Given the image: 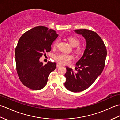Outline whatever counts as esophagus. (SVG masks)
Returning <instances> with one entry per match:
<instances>
[{
    "instance_id": "34e87169",
    "label": "esophagus",
    "mask_w": 120,
    "mask_h": 120,
    "mask_svg": "<svg viewBox=\"0 0 120 120\" xmlns=\"http://www.w3.org/2000/svg\"><path fill=\"white\" fill-rule=\"evenodd\" d=\"M61 66H62V65L60 64H59V63H57V68H60V67H61Z\"/></svg>"
}]
</instances>
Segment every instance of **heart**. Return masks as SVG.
Masks as SVG:
<instances>
[{
    "label": "heart",
    "mask_w": 120,
    "mask_h": 120,
    "mask_svg": "<svg viewBox=\"0 0 120 120\" xmlns=\"http://www.w3.org/2000/svg\"><path fill=\"white\" fill-rule=\"evenodd\" d=\"M68 40L69 44L72 46L74 47V52L75 54L77 56H80L83 54L84 51V48L83 46L79 45L80 43V40L78 37L75 36H69L68 38ZM58 42H59L58 40H56L53 43V46H56L58 45ZM54 59L58 63L62 64H66L73 59V57L71 55L59 54L55 56Z\"/></svg>",
    "instance_id": "b5f03b06"
}]
</instances>
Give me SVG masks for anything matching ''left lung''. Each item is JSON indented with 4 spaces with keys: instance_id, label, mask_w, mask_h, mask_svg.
<instances>
[{
    "instance_id": "obj_1",
    "label": "left lung",
    "mask_w": 120,
    "mask_h": 120,
    "mask_svg": "<svg viewBox=\"0 0 120 120\" xmlns=\"http://www.w3.org/2000/svg\"><path fill=\"white\" fill-rule=\"evenodd\" d=\"M75 31L85 38L86 48L83 56L76 63V72L66 67L64 85L69 91L77 93L87 89L101 74L105 64L107 50L97 33L87 29Z\"/></svg>"
}]
</instances>
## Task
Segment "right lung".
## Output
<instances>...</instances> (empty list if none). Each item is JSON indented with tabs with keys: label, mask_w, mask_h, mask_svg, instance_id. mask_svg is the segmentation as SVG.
<instances>
[{
	"label": "right lung",
	"mask_w": 120,
	"mask_h": 120,
	"mask_svg": "<svg viewBox=\"0 0 120 120\" xmlns=\"http://www.w3.org/2000/svg\"><path fill=\"white\" fill-rule=\"evenodd\" d=\"M58 36L55 30L39 26L24 33L19 39L15 51L16 70L20 81L27 87L40 90L46 85L56 63L49 61L43 65L39 59L51 51Z\"/></svg>",
	"instance_id": "right-lung-1"
}]
</instances>
